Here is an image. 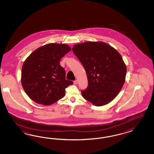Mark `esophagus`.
I'll list each match as a JSON object with an SVG mask.
<instances>
[{
    "mask_svg": "<svg viewBox=\"0 0 154 154\" xmlns=\"http://www.w3.org/2000/svg\"><path fill=\"white\" fill-rule=\"evenodd\" d=\"M78 81L77 80H75V81H73V83H74V84H75V85H77V84H78Z\"/></svg>",
    "mask_w": 154,
    "mask_h": 154,
    "instance_id": "esophagus-1",
    "label": "esophagus"
}]
</instances>
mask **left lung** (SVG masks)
<instances>
[{"label":"left lung","instance_id":"8db88e82","mask_svg":"<svg viewBox=\"0 0 154 154\" xmlns=\"http://www.w3.org/2000/svg\"><path fill=\"white\" fill-rule=\"evenodd\" d=\"M72 51L86 72L89 85L81 91L84 99L95 106L111 102L125 81L126 65L120 53L100 41L75 44Z\"/></svg>","mask_w":154,"mask_h":154}]
</instances>
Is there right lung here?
Instances as JSON below:
<instances>
[{
  "label": "right lung",
  "mask_w": 154,
  "mask_h": 154,
  "mask_svg": "<svg viewBox=\"0 0 154 154\" xmlns=\"http://www.w3.org/2000/svg\"><path fill=\"white\" fill-rule=\"evenodd\" d=\"M70 50L66 44L48 43L34 50L23 62L21 85L34 102L49 106L65 96V88L73 82L65 79L60 61Z\"/></svg>",
  "instance_id": "1"
}]
</instances>
